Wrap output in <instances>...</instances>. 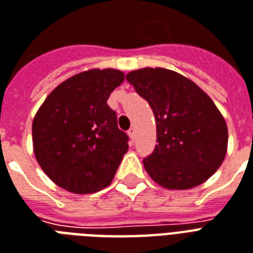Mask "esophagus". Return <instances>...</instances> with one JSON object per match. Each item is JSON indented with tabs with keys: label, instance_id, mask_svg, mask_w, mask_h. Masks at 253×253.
<instances>
[{
	"label": "esophagus",
	"instance_id": "obj_1",
	"mask_svg": "<svg viewBox=\"0 0 253 253\" xmlns=\"http://www.w3.org/2000/svg\"><path fill=\"white\" fill-rule=\"evenodd\" d=\"M127 134H128V136H130L131 140H134V136H135V128H134V127H130V130L127 131Z\"/></svg>",
	"mask_w": 253,
	"mask_h": 253
}]
</instances>
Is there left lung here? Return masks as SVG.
Listing matches in <instances>:
<instances>
[{"label":"left lung","instance_id":"8db88e82","mask_svg":"<svg viewBox=\"0 0 253 253\" xmlns=\"http://www.w3.org/2000/svg\"><path fill=\"white\" fill-rule=\"evenodd\" d=\"M126 80L151 106L157 142L143 166L169 190H188L216 172L224 161L228 128L212 99L192 81L163 67L132 70Z\"/></svg>","mask_w":253,"mask_h":253}]
</instances>
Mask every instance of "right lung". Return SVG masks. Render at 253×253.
I'll list each match as a JSON object with an SVG mask.
<instances>
[{"label":"right lung","instance_id":"obj_1","mask_svg":"<svg viewBox=\"0 0 253 253\" xmlns=\"http://www.w3.org/2000/svg\"><path fill=\"white\" fill-rule=\"evenodd\" d=\"M123 71L91 69L70 77L50 92L33 121V148L43 172L73 194H94L109 186L128 136L118 128L110 94Z\"/></svg>","mask_w":253,"mask_h":253}]
</instances>
